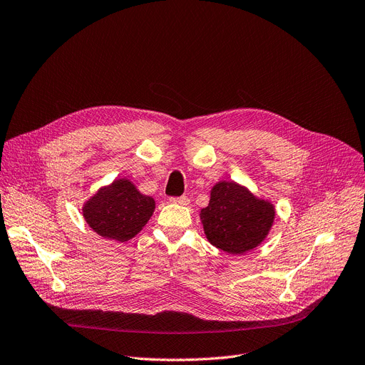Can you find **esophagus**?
<instances>
[{
	"label": "esophagus",
	"mask_w": 365,
	"mask_h": 365,
	"mask_svg": "<svg viewBox=\"0 0 365 365\" xmlns=\"http://www.w3.org/2000/svg\"><path fill=\"white\" fill-rule=\"evenodd\" d=\"M171 202H176V204H182V205H187L189 204V198L186 195H182V197H171L170 198Z\"/></svg>",
	"instance_id": "34e87169"
}]
</instances>
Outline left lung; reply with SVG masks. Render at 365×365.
<instances>
[{
	"label": "left lung",
	"instance_id": "obj_1",
	"mask_svg": "<svg viewBox=\"0 0 365 365\" xmlns=\"http://www.w3.org/2000/svg\"><path fill=\"white\" fill-rule=\"evenodd\" d=\"M200 217L213 246L239 255L265 239L273 225L274 207L240 185L219 182L213 186L210 202L201 209Z\"/></svg>",
	"mask_w": 365,
	"mask_h": 365
}]
</instances>
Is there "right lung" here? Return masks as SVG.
Here are the masks:
<instances>
[{
    "mask_svg": "<svg viewBox=\"0 0 365 365\" xmlns=\"http://www.w3.org/2000/svg\"><path fill=\"white\" fill-rule=\"evenodd\" d=\"M155 210L152 197L143 195L126 179L100 189L83 207L88 225L106 239L128 242L141 231Z\"/></svg>",
    "mask_w": 365,
    "mask_h": 365,
    "instance_id": "obj_1",
    "label": "right lung"
}]
</instances>
